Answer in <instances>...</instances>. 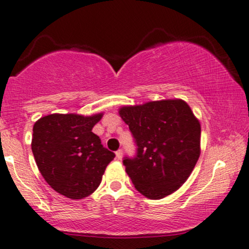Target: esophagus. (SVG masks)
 Here are the masks:
<instances>
[{
  "instance_id": "34e87169",
  "label": "esophagus",
  "mask_w": 249,
  "mask_h": 249,
  "mask_svg": "<svg viewBox=\"0 0 249 249\" xmlns=\"http://www.w3.org/2000/svg\"><path fill=\"white\" fill-rule=\"evenodd\" d=\"M116 158L118 159V160H122V158H123V149H118V151L116 152Z\"/></svg>"
}]
</instances>
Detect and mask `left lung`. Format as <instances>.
Segmentation results:
<instances>
[{"label": "left lung", "mask_w": 249, "mask_h": 249, "mask_svg": "<svg viewBox=\"0 0 249 249\" xmlns=\"http://www.w3.org/2000/svg\"><path fill=\"white\" fill-rule=\"evenodd\" d=\"M118 112L138 146L136 158L123 160L134 188L149 199L178 190L200 155V124L187 102L152 101Z\"/></svg>", "instance_id": "left-lung-1"}]
</instances>
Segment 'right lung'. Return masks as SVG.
<instances>
[{"label": "right lung", "mask_w": 249, "mask_h": 249, "mask_svg": "<svg viewBox=\"0 0 249 249\" xmlns=\"http://www.w3.org/2000/svg\"><path fill=\"white\" fill-rule=\"evenodd\" d=\"M102 117L52 113L34 125L31 148L39 172L51 188L71 199L94 193L115 158L91 131Z\"/></svg>", "instance_id": "obj_1"}]
</instances>
